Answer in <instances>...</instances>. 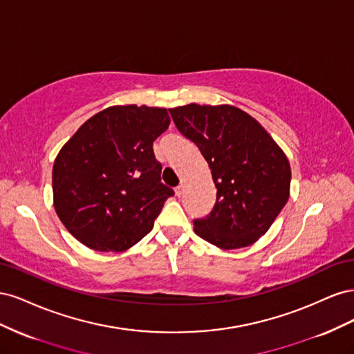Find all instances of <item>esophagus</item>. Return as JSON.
<instances>
[{"instance_id":"esophagus-1","label":"esophagus","mask_w":354,"mask_h":354,"mask_svg":"<svg viewBox=\"0 0 354 354\" xmlns=\"http://www.w3.org/2000/svg\"><path fill=\"white\" fill-rule=\"evenodd\" d=\"M183 192H185V187H183V186H181V185L177 186V187H176V196L180 198L181 195H183Z\"/></svg>"}]
</instances>
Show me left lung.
<instances>
[{
    "instance_id": "obj_1",
    "label": "left lung",
    "mask_w": 354,
    "mask_h": 354,
    "mask_svg": "<svg viewBox=\"0 0 354 354\" xmlns=\"http://www.w3.org/2000/svg\"><path fill=\"white\" fill-rule=\"evenodd\" d=\"M178 131L208 162L217 201L194 230L220 250L259 241L285 207L291 167L263 125L232 104L189 103L169 109Z\"/></svg>"
}]
</instances>
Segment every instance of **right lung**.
Masks as SVG:
<instances>
[{
    "mask_svg": "<svg viewBox=\"0 0 354 354\" xmlns=\"http://www.w3.org/2000/svg\"><path fill=\"white\" fill-rule=\"evenodd\" d=\"M165 108L118 104L85 121L53 165V205L63 226L94 251L122 252L152 230L173 189L160 183L153 142Z\"/></svg>",
    "mask_w": 354,
    "mask_h": 354,
    "instance_id": "add662e5",
    "label": "right lung"
}]
</instances>
